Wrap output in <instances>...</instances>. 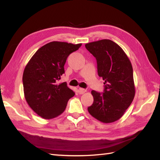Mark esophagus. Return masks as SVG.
Returning a JSON list of instances; mask_svg holds the SVG:
<instances>
[{"label": "esophagus", "instance_id": "esophagus-1", "mask_svg": "<svg viewBox=\"0 0 160 160\" xmlns=\"http://www.w3.org/2000/svg\"><path fill=\"white\" fill-rule=\"evenodd\" d=\"M86 91H87V90H86V89H84V88H78L79 94H84Z\"/></svg>", "mask_w": 160, "mask_h": 160}]
</instances>
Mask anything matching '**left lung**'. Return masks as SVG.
Returning a JSON list of instances; mask_svg holds the SVG:
<instances>
[{
	"instance_id": "1",
	"label": "left lung",
	"mask_w": 160,
	"mask_h": 160,
	"mask_svg": "<svg viewBox=\"0 0 160 160\" xmlns=\"http://www.w3.org/2000/svg\"><path fill=\"white\" fill-rule=\"evenodd\" d=\"M96 58L98 72L104 80L103 93L91 91L93 103L88 108L92 117L104 123L119 119L135 96L132 63L122 48L110 39L85 44Z\"/></svg>"
}]
</instances>
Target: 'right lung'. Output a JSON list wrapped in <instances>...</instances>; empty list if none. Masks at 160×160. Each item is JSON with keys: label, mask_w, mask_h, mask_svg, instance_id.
Segmentation results:
<instances>
[{"label": "right lung", "mask_w": 160, "mask_h": 160, "mask_svg": "<svg viewBox=\"0 0 160 160\" xmlns=\"http://www.w3.org/2000/svg\"><path fill=\"white\" fill-rule=\"evenodd\" d=\"M82 43L52 42L41 47L24 70L23 87L26 101L44 119H51L64 112L68 100L75 95L66 82L58 84L65 73L68 56Z\"/></svg>", "instance_id": "right-lung-1"}]
</instances>
